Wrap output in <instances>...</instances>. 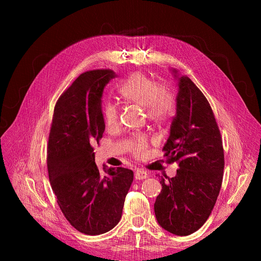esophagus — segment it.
I'll return each instance as SVG.
<instances>
[{
	"label": "esophagus",
	"instance_id": "1",
	"mask_svg": "<svg viewBox=\"0 0 261 261\" xmlns=\"http://www.w3.org/2000/svg\"><path fill=\"white\" fill-rule=\"evenodd\" d=\"M147 176H148V173L145 170L140 169V168L136 169L134 172L135 180H144V179H147Z\"/></svg>",
	"mask_w": 261,
	"mask_h": 261
}]
</instances>
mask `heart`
Masks as SVG:
<instances>
[{"mask_svg": "<svg viewBox=\"0 0 261 261\" xmlns=\"http://www.w3.org/2000/svg\"><path fill=\"white\" fill-rule=\"evenodd\" d=\"M120 97L139 107L146 108L149 117L160 121L168 118L174 112L175 100L172 93L164 87H159L156 82L143 73L131 75L119 87ZM105 125L114 128L118 125V109L113 103H108L102 111ZM148 143L144 136H136L131 142V150L135 155H140L147 149Z\"/></svg>", "mask_w": 261, "mask_h": 261, "instance_id": "b5f03b06", "label": "heart"}]
</instances>
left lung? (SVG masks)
Listing matches in <instances>:
<instances>
[{"mask_svg": "<svg viewBox=\"0 0 261 261\" xmlns=\"http://www.w3.org/2000/svg\"><path fill=\"white\" fill-rule=\"evenodd\" d=\"M177 80L176 111L163 150L179 169L173 177L160 176L161 194L154 203L159 224L171 234L187 236L208 219L220 193L224 152L220 130L203 93L187 76Z\"/></svg>", "mask_w": 261, "mask_h": 261, "instance_id": "8db88e82", "label": "left lung"}]
</instances>
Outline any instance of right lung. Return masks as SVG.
Wrapping results in <instances>:
<instances>
[{
  "instance_id": "obj_1",
  "label": "right lung",
  "mask_w": 261,
  "mask_h": 261,
  "mask_svg": "<svg viewBox=\"0 0 261 261\" xmlns=\"http://www.w3.org/2000/svg\"><path fill=\"white\" fill-rule=\"evenodd\" d=\"M116 74L95 70L81 74L59 97L47 145L50 186L66 220L86 235H100L120 220L133 171L95 164L93 146L106 128L101 98Z\"/></svg>"
}]
</instances>
